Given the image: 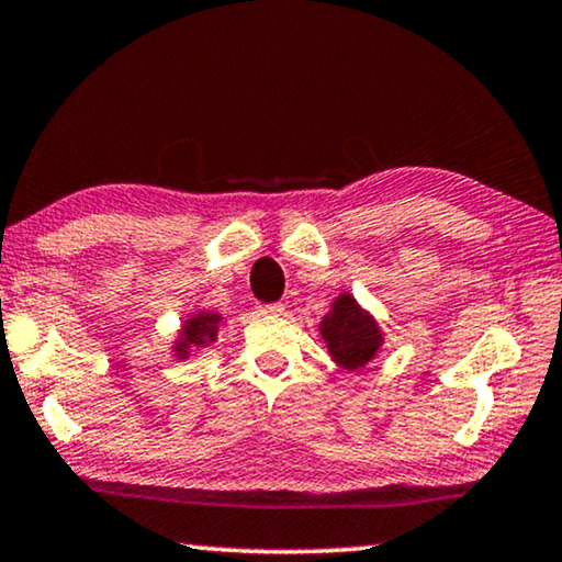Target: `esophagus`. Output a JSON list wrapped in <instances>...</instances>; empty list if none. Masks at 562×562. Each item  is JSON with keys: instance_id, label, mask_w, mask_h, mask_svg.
I'll return each mask as SVG.
<instances>
[{"instance_id": "esophagus-1", "label": "esophagus", "mask_w": 562, "mask_h": 562, "mask_svg": "<svg viewBox=\"0 0 562 562\" xmlns=\"http://www.w3.org/2000/svg\"><path fill=\"white\" fill-rule=\"evenodd\" d=\"M258 312H261L263 316H279V314H283V304H261L258 306Z\"/></svg>"}]
</instances>
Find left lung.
<instances>
[{"mask_svg": "<svg viewBox=\"0 0 562 562\" xmlns=\"http://www.w3.org/2000/svg\"><path fill=\"white\" fill-rule=\"evenodd\" d=\"M319 335L327 345L331 362L341 370L357 372L378 360L385 345V331L375 316L364 308L349 291H341L331 301L329 312L322 316Z\"/></svg>", "mask_w": 562, "mask_h": 562, "instance_id": "obj_1", "label": "left lung"}]
</instances>
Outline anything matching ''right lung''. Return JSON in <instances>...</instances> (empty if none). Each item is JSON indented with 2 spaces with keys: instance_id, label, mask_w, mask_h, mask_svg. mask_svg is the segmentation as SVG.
Returning <instances> with one entry per match:
<instances>
[{
  "instance_id": "obj_1",
  "label": "right lung",
  "mask_w": 562,
  "mask_h": 562,
  "mask_svg": "<svg viewBox=\"0 0 562 562\" xmlns=\"http://www.w3.org/2000/svg\"><path fill=\"white\" fill-rule=\"evenodd\" d=\"M223 314L205 312V308H194V312L182 322L172 341V355L177 360H190L200 355V349L215 345L217 331H221Z\"/></svg>"
}]
</instances>
